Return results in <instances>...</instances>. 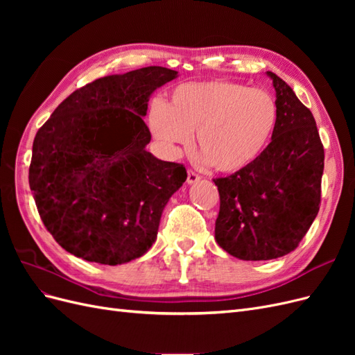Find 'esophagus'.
I'll return each mask as SVG.
<instances>
[{
	"label": "esophagus",
	"mask_w": 355,
	"mask_h": 355,
	"mask_svg": "<svg viewBox=\"0 0 355 355\" xmlns=\"http://www.w3.org/2000/svg\"><path fill=\"white\" fill-rule=\"evenodd\" d=\"M200 180V176L197 173H194L192 170H188V176H187V184L188 185H192V184H197V182Z\"/></svg>",
	"instance_id": "34e87169"
}]
</instances>
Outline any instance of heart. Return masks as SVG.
Returning <instances> with one entry per match:
<instances>
[{"instance_id":"obj_1","label":"heart","mask_w":355,"mask_h":355,"mask_svg":"<svg viewBox=\"0 0 355 355\" xmlns=\"http://www.w3.org/2000/svg\"><path fill=\"white\" fill-rule=\"evenodd\" d=\"M278 124V105L265 90L231 81L180 84L167 105L155 103L149 128L155 141L175 153L191 142L219 173L252 166L270 145Z\"/></svg>"}]
</instances>
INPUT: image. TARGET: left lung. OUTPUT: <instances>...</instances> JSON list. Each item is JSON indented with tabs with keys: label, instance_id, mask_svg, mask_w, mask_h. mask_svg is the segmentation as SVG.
Masks as SVG:
<instances>
[{
	"label": "left lung",
	"instance_id": "left-lung-1",
	"mask_svg": "<svg viewBox=\"0 0 355 355\" xmlns=\"http://www.w3.org/2000/svg\"><path fill=\"white\" fill-rule=\"evenodd\" d=\"M266 75L278 105L271 144L252 166L213 179L220 197L214 239L243 261H270L295 250L320 209L324 149L315 120L286 81Z\"/></svg>",
	"mask_w": 355,
	"mask_h": 355
}]
</instances>
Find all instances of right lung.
<instances>
[{
  "label": "right lung",
  "instance_id": "right-lung-1",
  "mask_svg": "<svg viewBox=\"0 0 355 355\" xmlns=\"http://www.w3.org/2000/svg\"><path fill=\"white\" fill-rule=\"evenodd\" d=\"M178 71L146 67L75 90L32 145L29 187L59 245L87 262L121 265L157 240L170 197L187 170L146 151L151 94Z\"/></svg>",
  "mask_w": 355,
  "mask_h": 355
}]
</instances>
